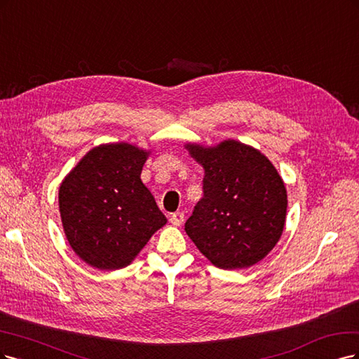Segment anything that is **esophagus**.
<instances>
[{
  "mask_svg": "<svg viewBox=\"0 0 359 359\" xmlns=\"http://www.w3.org/2000/svg\"><path fill=\"white\" fill-rule=\"evenodd\" d=\"M183 221H184V213L183 212H176V213H172L170 216V222L175 226H180L183 224Z\"/></svg>",
  "mask_w": 359,
  "mask_h": 359,
  "instance_id": "obj_1",
  "label": "esophagus"
}]
</instances>
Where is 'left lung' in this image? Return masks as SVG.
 Segmentation results:
<instances>
[{"instance_id":"obj_1","label":"left lung","mask_w":359,"mask_h":359,"mask_svg":"<svg viewBox=\"0 0 359 359\" xmlns=\"http://www.w3.org/2000/svg\"><path fill=\"white\" fill-rule=\"evenodd\" d=\"M204 170V196L184 231L215 267L249 269L280 240L287 194L279 171L261 150L238 140L187 143Z\"/></svg>"}]
</instances>
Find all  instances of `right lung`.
Wrapping results in <instances>:
<instances>
[{"label": "right lung", "instance_id": "1", "mask_svg": "<svg viewBox=\"0 0 359 359\" xmlns=\"http://www.w3.org/2000/svg\"><path fill=\"white\" fill-rule=\"evenodd\" d=\"M150 149L130 143L92 147L57 192L65 237L76 255L98 270L130 265L167 224L142 170Z\"/></svg>", "mask_w": 359, "mask_h": 359}]
</instances>
